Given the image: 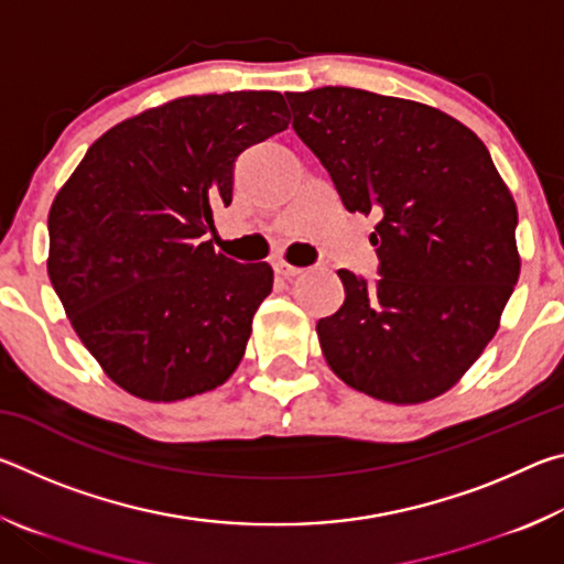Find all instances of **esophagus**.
<instances>
[{
    "label": "esophagus",
    "mask_w": 564,
    "mask_h": 564,
    "mask_svg": "<svg viewBox=\"0 0 564 564\" xmlns=\"http://www.w3.org/2000/svg\"><path fill=\"white\" fill-rule=\"evenodd\" d=\"M275 273H279L281 279L291 281V279H295V275L301 273V269H295V265H291V263H283V261H279V263H275Z\"/></svg>",
    "instance_id": "1"
}]
</instances>
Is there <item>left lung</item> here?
I'll return each mask as SVG.
<instances>
[{
	"instance_id": "8db88e82",
	"label": "left lung",
	"mask_w": 564,
	"mask_h": 564,
	"mask_svg": "<svg viewBox=\"0 0 564 564\" xmlns=\"http://www.w3.org/2000/svg\"><path fill=\"white\" fill-rule=\"evenodd\" d=\"M285 99L348 212L380 218V279L338 271L346 301L316 326L326 362L383 403L443 395L498 333L520 279L518 206L488 147L420 101L350 87Z\"/></svg>"
}]
</instances>
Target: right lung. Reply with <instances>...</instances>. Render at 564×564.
Masks as SVG:
<instances>
[{
	"mask_svg": "<svg viewBox=\"0 0 564 564\" xmlns=\"http://www.w3.org/2000/svg\"><path fill=\"white\" fill-rule=\"evenodd\" d=\"M289 129L279 91L191 94L94 141L50 208L46 271L76 336L133 398L174 403L231 378L269 263L206 241L243 149Z\"/></svg>",
	"mask_w": 564,
	"mask_h": 564,
	"instance_id": "1",
	"label": "right lung"
}]
</instances>
